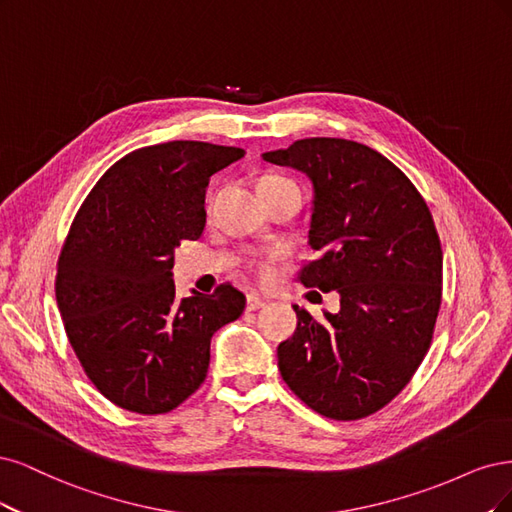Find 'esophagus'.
<instances>
[{
    "instance_id": "1",
    "label": "esophagus",
    "mask_w": 512,
    "mask_h": 512,
    "mask_svg": "<svg viewBox=\"0 0 512 512\" xmlns=\"http://www.w3.org/2000/svg\"><path fill=\"white\" fill-rule=\"evenodd\" d=\"M266 304H268L266 298H261L259 293H249V295H246V308H249V310H259V308H263Z\"/></svg>"
}]
</instances>
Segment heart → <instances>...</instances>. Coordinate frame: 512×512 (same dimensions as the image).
<instances>
[{"label":"heart","mask_w":512,"mask_h":512,"mask_svg":"<svg viewBox=\"0 0 512 512\" xmlns=\"http://www.w3.org/2000/svg\"><path fill=\"white\" fill-rule=\"evenodd\" d=\"M272 180H283V178H278V176H268V178H263L259 185H263V183H272ZM249 272H251L257 280H261V283H266V280H270V276H272L270 263H268V261H263V259L253 261L251 266H249Z\"/></svg>","instance_id":"b5f03b06"}]
</instances>
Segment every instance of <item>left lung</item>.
I'll return each mask as SVG.
<instances>
[{
    "mask_svg": "<svg viewBox=\"0 0 512 512\" xmlns=\"http://www.w3.org/2000/svg\"><path fill=\"white\" fill-rule=\"evenodd\" d=\"M261 157L308 176V244L319 259L300 280L340 295V310L321 319L293 306L298 329L278 344L280 376L323 417H368L430 349L442 298L430 208L398 166L353 140L306 138Z\"/></svg>",
    "mask_w": 512,
    "mask_h": 512,
    "instance_id": "1",
    "label": "left lung"
}]
</instances>
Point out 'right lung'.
<instances>
[{
  "label": "right lung",
  "instance_id": "right-lung-1",
  "mask_svg": "<svg viewBox=\"0 0 512 512\" xmlns=\"http://www.w3.org/2000/svg\"><path fill=\"white\" fill-rule=\"evenodd\" d=\"M242 148L174 140L138 148L97 180L82 202L57 268L65 334L91 383L125 410L161 415L204 383L210 338L244 310L221 285L178 298L174 253L206 225L212 174Z\"/></svg>",
  "mask_w": 512,
  "mask_h": 512
}]
</instances>
